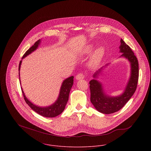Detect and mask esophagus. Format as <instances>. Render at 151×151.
I'll return each instance as SVG.
<instances>
[{
  "instance_id": "34e87169",
  "label": "esophagus",
  "mask_w": 151,
  "mask_h": 151,
  "mask_svg": "<svg viewBox=\"0 0 151 151\" xmlns=\"http://www.w3.org/2000/svg\"><path fill=\"white\" fill-rule=\"evenodd\" d=\"M84 77H85V76H84V74H83V73H79V74H78L76 76V79H77V80H82V79L84 78Z\"/></svg>"
}]
</instances>
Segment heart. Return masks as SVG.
<instances>
[{
    "label": "heart",
    "mask_w": 151,
    "mask_h": 151,
    "mask_svg": "<svg viewBox=\"0 0 151 151\" xmlns=\"http://www.w3.org/2000/svg\"><path fill=\"white\" fill-rule=\"evenodd\" d=\"M104 55V49L102 47L98 48L94 52L91 59L90 60V64L93 66H96L101 62L103 56Z\"/></svg>",
    "instance_id": "1"
}]
</instances>
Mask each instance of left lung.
<instances>
[{"instance_id":"1","label":"left lung","mask_w":151,"mask_h":151,"mask_svg":"<svg viewBox=\"0 0 151 151\" xmlns=\"http://www.w3.org/2000/svg\"><path fill=\"white\" fill-rule=\"evenodd\" d=\"M120 46V52L123 53L121 56L127 59L131 63V76L124 93L119 96L111 97L106 95L103 91L102 84L93 79L89 82L91 91V102L101 113L111 114L116 112L123 108L134 93L138 81L139 66L137 57L129 46L121 39ZM102 68L93 75L94 78L101 71Z\"/></svg>"}]
</instances>
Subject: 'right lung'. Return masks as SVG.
I'll list each match as a JSON object with an SVG mask.
<instances>
[{
    "instance_id": "add662e5",
    "label": "right lung",
    "mask_w": 151,
    "mask_h": 151,
    "mask_svg": "<svg viewBox=\"0 0 151 151\" xmlns=\"http://www.w3.org/2000/svg\"><path fill=\"white\" fill-rule=\"evenodd\" d=\"M40 43V40L37 41L34 45H32L28 50L26 51V52L23 55L22 59L26 57L27 55L30 54L31 52L34 51L38 46V45ZM22 63V61L20 62L19 67V70L20 69V65ZM20 76V74H19ZM73 78L74 77L71 76L67 79H65V81L63 82V84L61 86L60 91V94L59 96L58 99L56 101L55 104L53 105L47 106V107H39L33 104H32L30 101H28V99L25 97L24 93L22 91V92L24 96V99L25 101V102L29 106V107L31 108L34 111L38 113L39 114L42 116L43 117H56L60 114H61L63 111L65 109V106L67 104V102L68 100V96L70 91L71 90V88L73 85Z\"/></svg>"
}]
</instances>
